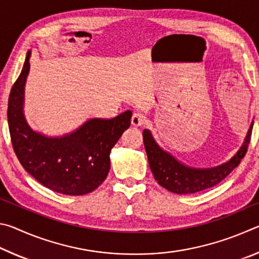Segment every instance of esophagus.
Segmentation results:
<instances>
[{
  "label": "esophagus",
  "mask_w": 259,
  "mask_h": 259,
  "mask_svg": "<svg viewBox=\"0 0 259 259\" xmlns=\"http://www.w3.org/2000/svg\"><path fill=\"white\" fill-rule=\"evenodd\" d=\"M144 121H145V116L140 113H135L133 117H131V124L134 126L142 125L144 123Z\"/></svg>",
  "instance_id": "1"
}]
</instances>
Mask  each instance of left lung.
Here are the masks:
<instances>
[{
  "label": "left lung",
  "mask_w": 259,
  "mask_h": 259,
  "mask_svg": "<svg viewBox=\"0 0 259 259\" xmlns=\"http://www.w3.org/2000/svg\"><path fill=\"white\" fill-rule=\"evenodd\" d=\"M253 121L249 126L244 142L239 151L225 163L212 168H193L184 164L169 152L161 148L148 129L143 131L148 164L159 185L176 194H192L212 187L226 178L239 165L247 153Z\"/></svg>",
  "instance_id": "8db88e82"
}]
</instances>
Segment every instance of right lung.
Instances as JSON below:
<instances>
[{"label": "right lung", "mask_w": 259, "mask_h": 259, "mask_svg": "<svg viewBox=\"0 0 259 259\" xmlns=\"http://www.w3.org/2000/svg\"><path fill=\"white\" fill-rule=\"evenodd\" d=\"M30 50L12 87L8 123L14 151L21 165L43 186L65 195H84L106 179L113 146L129 128L133 113L125 111L109 120L89 119L72 133L43 135L28 124L24 113L25 84Z\"/></svg>", "instance_id": "right-lung-1"}]
</instances>
